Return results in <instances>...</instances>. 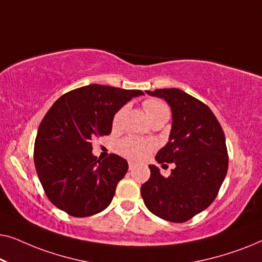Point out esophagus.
I'll list each match as a JSON object with an SVG mask.
<instances>
[{
  "label": "esophagus",
  "mask_w": 262,
  "mask_h": 262,
  "mask_svg": "<svg viewBox=\"0 0 262 262\" xmlns=\"http://www.w3.org/2000/svg\"><path fill=\"white\" fill-rule=\"evenodd\" d=\"M135 166H136L135 162H132V161H128V168H130V169H134Z\"/></svg>",
  "instance_id": "esophagus-1"
}]
</instances>
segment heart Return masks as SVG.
Instances as JSON below:
<instances>
[{
	"instance_id": "obj_1",
	"label": "heart",
	"mask_w": 262,
	"mask_h": 262,
	"mask_svg": "<svg viewBox=\"0 0 262 262\" xmlns=\"http://www.w3.org/2000/svg\"><path fill=\"white\" fill-rule=\"evenodd\" d=\"M143 107H144L146 114H148L149 119L154 120L156 118L160 117H168L169 118V107L166 102H163L162 100L159 99H148L143 102ZM127 107L124 106L114 114L113 117V126L119 127L123 118L126 112ZM154 148L152 142L145 141V139H141L135 136H127L117 143V151L121 154V155L130 157V159L135 160H141L143 157H145L150 152V150Z\"/></svg>"
}]
</instances>
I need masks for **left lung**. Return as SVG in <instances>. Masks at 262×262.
<instances>
[{
	"label": "left lung",
	"instance_id": "1",
	"mask_svg": "<svg viewBox=\"0 0 262 262\" xmlns=\"http://www.w3.org/2000/svg\"><path fill=\"white\" fill-rule=\"evenodd\" d=\"M164 99L171 108L169 141L157 152L159 163H175L166 178L149 166L150 178L141 194L150 212L173 223H184L216 199L228 171L225 136L212 111L178 88L145 91Z\"/></svg>",
	"mask_w": 262,
	"mask_h": 262
}]
</instances>
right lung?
<instances>
[{"label": "right lung", "mask_w": 262, "mask_h": 262, "mask_svg": "<svg viewBox=\"0 0 262 262\" xmlns=\"http://www.w3.org/2000/svg\"><path fill=\"white\" fill-rule=\"evenodd\" d=\"M139 89L89 84L60 96L39 125L34 164L50 202L74 217L101 212L112 202L128 164L92 154V139L110 135L113 117Z\"/></svg>", "instance_id": "right-lung-1"}]
</instances>
